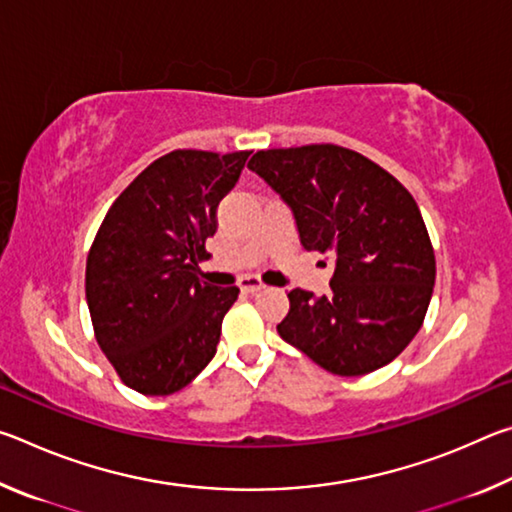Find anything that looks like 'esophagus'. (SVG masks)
I'll use <instances>...</instances> for the list:
<instances>
[{
  "instance_id": "34e87169",
  "label": "esophagus",
  "mask_w": 512,
  "mask_h": 512,
  "mask_svg": "<svg viewBox=\"0 0 512 512\" xmlns=\"http://www.w3.org/2000/svg\"><path fill=\"white\" fill-rule=\"evenodd\" d=\"M239 289L246 291V293H255L259 289H264V282L259 280L257 275H246V277H241V280H239Z\"/></svg>"
}]
</instances>
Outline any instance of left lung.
<instances>
[{
    "mask_svg": "<svg viewBox=\"0 0 512 512\" xmlns=\"http://www.w3.org/2000/svg\"><path fill=\"white\" fill-rule=\"evenodd\" d=\"M291 207L300 244L334 259L327 296L289 291L277 332L341 377L391 363L427 314L436 257L400 180L336 144L257 151L248 162Z\"/></svg>",
    "mask_w": 512,
    "mask_h": 512,
    "instance_id": "8db88e82",
    "label": "left lung"
}]
</instances>
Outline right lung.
Here are the masks:
<instances>
[{"instance_id": "obj_1", "label": "right lung", "mask_w": 512, "mask_h": 512, "mask_svg": "<svg viewBox=\"0 0 512 512\" xmlns=\"http://www.w3.org/2000/svg\"><path fill=\"white\" fill-rule=\"evenodd\" d=\"M248 155H162L119 194L94 237L85 266L94 336L137 393H176L216 354L239 289L203 282L198 262Z\"/></svg>"}]
</instances>
